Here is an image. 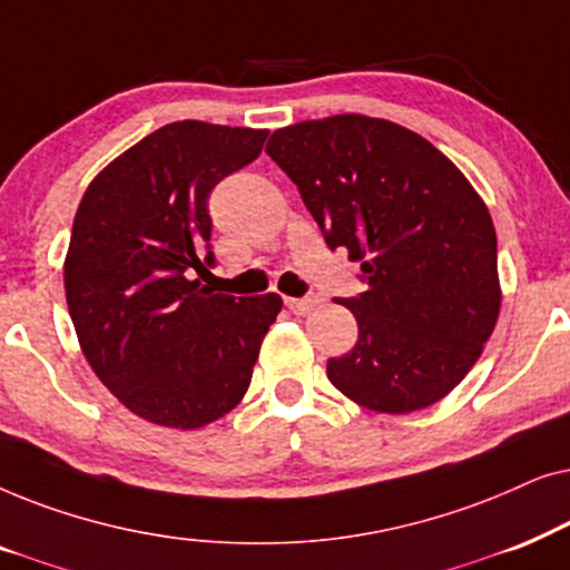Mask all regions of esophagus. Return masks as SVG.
<instances>
[{
    "mask_svg": "<svg viewBox=\"0 0 570 570\" xmlns=\"http://www.w3.org/2000/svg\"><path fill=\"white\" fill-rule=\"evenodd\" d=\"M324 298L322 295H308V298H285V306L293 311L295 316H306L308 311H314Z\"/></svg>",
    "mask_w": 570,
    "mask_h": 570,
    "instance_id": "1",
    "label": "esophagus"
}]
</instances>
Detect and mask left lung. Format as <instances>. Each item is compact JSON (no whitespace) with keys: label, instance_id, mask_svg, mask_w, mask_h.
<instances>
[{"label":"left lung","instance_id":"obj_1","mask_svg":"<svg viewBox=\"0 0 570 570\" xmlns=\"http://www.w3.org/2000/svg\"><path fill=\"white\" fill-rule=\"evenodd\" d=\"M267 155L330 248L368 279L357 298H337L357 342L330 357L332 384L386 415L443 400L478 363L503 298L493 217L470 178L425 137L365 114L277 129Z\"/></svg>","mask_w":570,"mask_h":570}]
</instances>
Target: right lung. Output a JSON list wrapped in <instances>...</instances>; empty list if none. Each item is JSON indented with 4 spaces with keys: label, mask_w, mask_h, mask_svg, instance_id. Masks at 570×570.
Segmentation results:
<instances>
[{
    "label": "right lung",
    "mask_w": 570,
    "mask_h": 570,
    "mask_svg": "<svg viewBox=\"0 0 570 570\" xmlns=\"http://www.w3.org/2000/svg\"><path fill=\"white\" fill-rule=\"evenodd\" d=\"M267 129L174 121L114 158L85 189L65 293L90 368L147 423L197 431L244 400L277 293H213L207 197L259 158Z\"/></svg>",
    "instance_id": "obj_1"
}]
</instances>
